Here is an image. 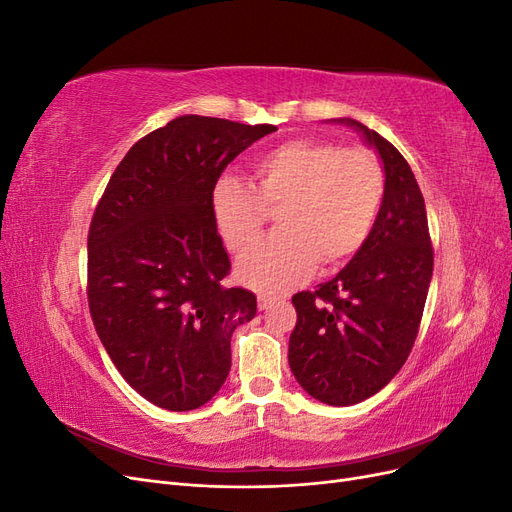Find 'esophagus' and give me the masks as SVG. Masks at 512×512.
Segmentation results:
<instances>
[{"instance_id":"34e87169","label":"esophagus","mask_w":512,"mask_h":512,"mask_svg":"<svg viewBox=\"0 0 512 512\" xmlns=\"http://www.w3.org/2000/svg\"><path fill=\"white\" fill-rule=\"evenodd\" d=\"M273 303H275V297H271V294H258V309H260V312H265V309H269Z\"/></svg>"}]
</instances>
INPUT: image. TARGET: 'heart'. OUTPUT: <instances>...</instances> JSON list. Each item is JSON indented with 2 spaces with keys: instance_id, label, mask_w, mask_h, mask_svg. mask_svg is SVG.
<instances>
[{
  "instance_id": "1",
  "label": "heart",
  "mask_w": 512,
  "mask_h": 512,
  "mask_svg": "<svg viewBox=\"0 0 512 512\" xmlns=\"http://www.w3.org/2000/svg\"><path fill=\"white\" fill-rule=\"evenodd\" d=\"M254 188L224 173L211 188V218L230 252L258 241L269 211L277 232L239 262V280L258 290H286L314 271L318 260L337 267L354 256L376 224L384 196L380 162L363 147L294 138L258 153Z\"/></svg>"
}]
</instances>
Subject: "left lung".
<instances>
[{
    "label": "left lung",
    "mask_w": 512,
    "mask_h": 512,
    "mask_svg": "<svg viewBox=\"0 0 512 512\" xmlns=\"http://www.w3.org/2000/svg\"><path fill=\"white\" fill-rule=\"evenodd\" d=\"M384 164L382 207L367 241L333 280L297 292L288 363L303 389L329 406L376 395L404 367L421 327L433 247L421 188L410 164L359 121Z\"/></svg>",
    "instance_id": "obj_1"
}]
</instances>
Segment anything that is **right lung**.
<instances>
[{
  "label": "right lung",
  "mask_w": 512,
  "mask_h": 512,
  "mask_svg": "<svg viewBox=\"0 0 512 512\" xmlns=\"http://www.w3.org/2000/svg\"><path fill=\"white\" fill-rule=\"evenodd\" d=\"M275 126L183 115L134 143L87 235V301L117 371L153 406L185 412L220 391L230 337L256 297L224 286L230 260L211 218L224 168Z\"/></svg>",
  "instance_id": "1"
}]
</instances>
